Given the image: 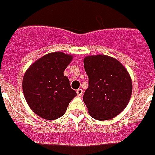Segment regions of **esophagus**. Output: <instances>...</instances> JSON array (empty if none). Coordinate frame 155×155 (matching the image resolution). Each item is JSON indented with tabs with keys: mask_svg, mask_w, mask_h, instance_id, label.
<instances>
[{
	"mask_svg": "<svg viewBox=\"0 0 155 155\" xmlns=\"http://www.w3.org/2000/svg\"><path fill=\"white\" fill-rule=\"evenodd\" d=\"M83 91L82 88H78V89L77 90V94H78V97H81L82 95H83Z\"/></svg>",
	"mask_w": 155,
	"mask_h": 155,
	"instance_id": "1",
	"label": "esophagus"
}]
</instances>
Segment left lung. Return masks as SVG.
I'll return each mask as SVG.
<instances>
[{
	"instance_id": "8db88e82",
	"label": "left lung",
	"mask_w": 155,
	"mask_h": 155,
	"mask_svg": "<svg viewBox=\"0 0 155 155\" xmlns=\"http://www.w3.org/2000/svg\"><path fill=\"white\" fill-rule=\"evenodd\" d=\"M88 87L83 102L89 114L97 120L116 117L128 105L132 94V81L118 60L105 55L88 56L83 60Z\"/></svg>"
}]
</instances>
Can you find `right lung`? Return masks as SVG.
I'll return each instance as SVG.
<instances>
[{
    "mask_svg": "<svg viewBox=\"0 0 155 155\" xmlns=\"http://www.w3.org/2000/svg\"><path fill=\"white\" fill-rule=\"evenodd\" d=\"M72 57L56 51L31 64L24 75L22 89L27 103L41 118L53 120L65 114L69 103L77 96L63 72Z\"/></svg>",
    "mask_w": 155,
    "mask_h": 155,
    "instance_id": "obj_1",
    "label": "right lung"
}]
</instances>
